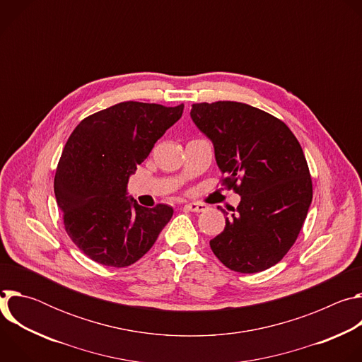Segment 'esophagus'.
<instances>
[{
	"label": "esophagus",
	"instance_id": "obj_1",
	"mask_svg": "<svg viewBox=\"0 0 362 362\" xmlns=\"http://www.w3.org/2000/svg\"><path fill=\"white\" fill-rule=\"evenodd\" d=\"M185 209L186 211H190V212H204L206 209H208V206L203 204V203H197V202H192V203H186L185 204Z\"/></svg>",
	"mask_w": 362,
	"mask_h": 362
}]
</instances>
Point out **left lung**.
<instances>
[{"label": "left lung", "instance_id": "1", "mask_svg": "<svg viewBox=\"0 0 362 362\" xmlns=\"http://www.w3.org/2000/svg\"><path fill=\"white\" fill-rule=\"evenodd\" d=\"M190 117L214 143L223 185L240 196L223 232L211 240L214 253L240 274L276 265L295 243L313 202L299 141L284 122L245 103H196Z\"/></svg>", "mask_w": 362, "mask_h": 362}]
</instances>
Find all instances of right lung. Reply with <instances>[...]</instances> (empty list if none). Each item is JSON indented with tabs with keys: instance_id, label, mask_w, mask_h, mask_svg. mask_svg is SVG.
I'll return each mask as SVG.
<instances>
[{
	"instance_id": "add662e5",
	"label": "right lung",
	"mask_w": 362,
	"mask_h": 362,
	"mask_svg": "<svg viewBox=\"0 0 362 362\" xmlns=\"http://www.w3.org/2000/svg\"><path fill=\"white\" fill-rule=\"evenodd\" d=\"M183 107L123 101L86 117L69 137L54 193L67 235L94 262L134 264L173 216L168 204L140 206L127 196V182Z\"/></svg>"
}]
</instances>
